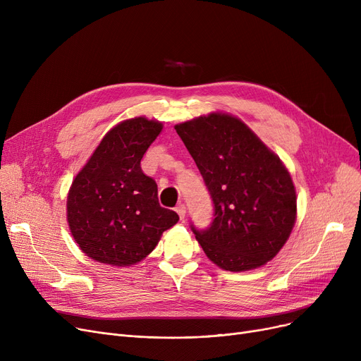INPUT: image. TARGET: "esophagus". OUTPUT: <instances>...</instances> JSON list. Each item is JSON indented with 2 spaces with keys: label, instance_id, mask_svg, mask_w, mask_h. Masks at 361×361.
<instances>
[{
  "label": "esophagus",
  "instance_id": "1",
  "mask_svg": "<svg viewBox=\"0 0 361 361\" xmlns=\"http://www.w3.org/2000/svg\"><path fill=\"white\" fill-rule=\"evenodd\" d=\"M176 211H177V214H178L180 219H181V221H184V218H185V206H184L183 203H180V204L176 207Z\"/></svg>",
  "mask_w": 361,
  "mask_h": 361
}]
</instances>
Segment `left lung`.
Wrapping results in <instances>:
<instances>
[{
	"label": "left lung",
	"instance_id": "8db88e82",
	"mask_svg": "<svg viewBox=\"0 0 361 361\" xmlns=\"http://www.w3.org/2000/svg\"><path fill=\"white\" fill-rule=\"evenodd\" d=\"M214 202L206 230L192 225L203 252L225 271L256 269L288 240L295 188L281 159L241 120L212 112L176 126Z\"/></svg>",
	"mask_w": 361,
	"mask_h": 361
}]
</instances>
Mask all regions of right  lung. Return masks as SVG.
<instances>
[{"label": "right lung", "instance_id": "obj_1", "mask_svg": "<svg viewBox=\"0 0 361 361\" xmlns=\"http://www.w3.org/2000/svg\"><path fill=\"white\" fill-rule=\"evenodd\" d=\"M162 131V123L136 117L111 128L67 197L74 241L90 259L130 267L145 259L178 215L158 202V185L140 161Z\"/></svg>", "mask_w": 361, "mask_h": 361}]
</instances>
